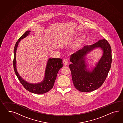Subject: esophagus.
I'll use <instances>...</instances> for the list:
<instances>
[{"label":"esophagus","mask_w":123,"mask_h":123,"mask_svg":"<svg viewBox=\"0 0 123 123\" xmlns=\"http://www.w3.org/2000/svg\"><path fill=\"white\" fill-rule=\"evenodd\" d=\"M63 63L64 65H67L68 63V60L67 59H64L63 60Z\"/></svg>","instance_id":"esophagus-1"}]
</instances>
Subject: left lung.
Returning <instances> with one entry per match:
<instances>
[{"mask_svg": "<svg viewBox=\"0 0 123 123\" xmlns=\"http://www.w3.org/2000/svg\"><path fill=\"white\" fill-rule=\"evenodd\" d=\"M96 48H100L103 54L96 67L89 71L85 68V56ZM70 60L72 63L69 67L74 86L80 92L93 91L102 86L107 76L112 62L111 47L106 39L99 40L71 55Z\"/></svg>", "mask_w": 123, "mask_h": 123, "instance_id": "left-lung-1", "label": "left lung"}]
</instances>
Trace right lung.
Here are the masks:
<instances>
[{"label": "right lung", "instance_id": "right-lung-1", "mask_svg": "<svg viewBox=\"0 0 123 123\" xmlns=\"http://www.w3.org/2000/svg\"><path fill=\"white\" fill-rule=\"evenodd\" d=\"M30 31L28 30L25 32L17 41L14 49L13 67L15 73L20 82L24 88L29 92L37 94H43L47 93L51 90L54 86L56 78L58 71L63 66V60L60 58H50L47 63L45 77L43 81L40 83L31 84L25 81L20 76L17 71L16 68V51L20 40L27 36Z\"/></svg>", "mask_w": 123, "mask_h": 123}]
</instances>
